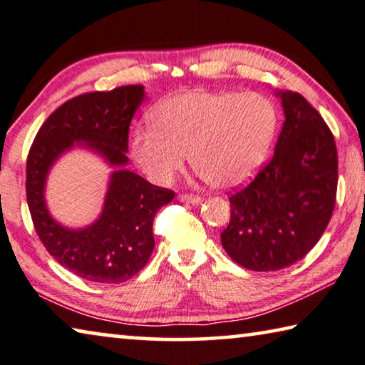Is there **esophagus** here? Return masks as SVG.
Masks as SVG:
<instances>
[{"mask_svg": "<svg viewBox=\"0 0 365 365\" xmlns=\"http://www.w3.org/2000/svg\"><path fill=\"white\" fill-rule=\"evenodd\" d=\"M178 200L183 201V203H190V205H198V203H201V196H198V195H190V193L178 195Z\"/></svg>", "mask_w": 365, "mask_h": 365, "instance_id": "esophagus-1", "label": "esophagus"}]
</instances>
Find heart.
Masks as SVG:
<instances>
[{
  "label": "heart",
  "mask_w": 365,
  "mask_h": 365,
  "mask_svg": "<svg viewBox=\"0 0 365 365\" xmlns=\"http://www.w3.org/2000/svg\"><path fill=\"white\" fill-rule=\"evenodd\" d=\"M154 126L138 128L131 154L154 183L170 182L190 155L214 188H235L255 175L273 141L277 112L258 92L188 91L162 101Z\"/></svg>",
  "instance_id": "obj_1"
}]
</instances>
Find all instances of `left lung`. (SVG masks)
<instances>
[{
    "label": "left lung",
    "mask_w": 365,
    "mask_h": 365,
    "mask_svg": "<svg viewBox=\"0 0 365 365\" xmlns=\"http://www.w3.org/2000/svg\"><path fill=\"white\" fill-rule=\"evenodd\" d=\"M284 125L274 154L230 193L221 242L235 263L277 271L302 259L325 232L336 203L338 151L331 130L299 92H277Z\"/></svg>",
    "instance_id": "1"
}]
</instances>
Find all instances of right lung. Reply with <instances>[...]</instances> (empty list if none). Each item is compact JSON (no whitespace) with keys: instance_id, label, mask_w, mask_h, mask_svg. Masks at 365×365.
<instances>
[{"instance_id":"right-lung-1","label":"right lung","mask_w":365,"mask_h":365,"mask_svg":"<svg viewBox=\"0 0 365 365\" xmlns=\"http://www.w3.org/2000/svg\"><path fill=\"white\" fill-rule=\"evenodd\" d=\"M143 99V86L133 84L73 97L45 120L29 149L26 195L38 239L58 263L92 282L117 284L140 273L154 248L155 212L175 193L120 169L110 179L101 217L89 228L71 231L49 217L44 178L74 142H84L119 168L125 165L130 123Z\"/></svg>"}]
</instances>
